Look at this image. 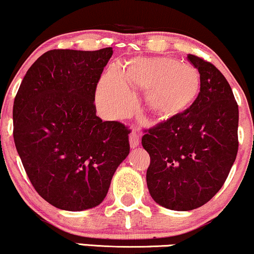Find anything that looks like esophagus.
<instances>
[{
    "label": "esophagus",
    "instance_id": "obj_1",
    "mask_svg": "<svg viewBox=\"0 0 254 254\" xmlns=\"http://www.w3.org/2000/svg\"><path fill=\"white\" fill-rule=\"evenodd\" d=\"M129 140H130V147L131 149H134V147H137L139 145V139H138V134L137 133H131L130 137H129Z\"/></svg>",
    "mask_w": 254,
    "mask_h": 254
}]
</instances>
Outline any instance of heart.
Instances as JSON below:
<instances>
[{
  "label": "heart",
  "mask_w": 254,
  "mask_h": 254,
  "mask_svg": "<svg viewBox=\"0 0 254 254\" xmlns=\"http://www.w3.org/2000/svg\"><path fill=\"white\" fill-rule=\"evenodd\" d=\"M147 90L146 103L160 117H173L188 110L200 91L197 69L169 57L137 59L127 70L114 64L102 76L96 91L98 110L109 120L130 114L136 103L131 86Z\"/></svg>",
  "instance_id": "b5f03b06"
}]
</instances>
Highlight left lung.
Returning a JSON list of instances; mask_svg holds the SVG:
<instances>
[{
    "label": "left lung",
    "mask_w": 254,
    "mask_h": 254,
    "mask_svg": "<svg viewBox=\"0 0 254 254\" xmlns=\"http://www.w3.org/2000/svg\"><path fill=\"white\" fill-rule=\"evenodd\" d=\"M188 60L200 75L198 97L142 138L151 158V197L173 211L206 204L224 185L238 152L239 110L229 82L213 64L194 55Z\"/></svg>",
    "instance_id": "obj_1"
}]
</instances>
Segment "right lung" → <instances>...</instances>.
<instances>
[{
  "label": "right lung",
  "mask_w": 254,
  "mask_h": 254,
  "mask_svg": "<svg viewBox=\"0 0 254 254\" xmlns=\"http://www.w3.org/2000/svg\"><path fill=\"white\" fill-rule=\"evenodd\" d=\"M112 54V48L47 51L15 97L16 150L37 193L61 210L101 204L130 152L129 130L96 116V86Z\"/></svg>",
  "instance_id": "1"
}]
</instances>
